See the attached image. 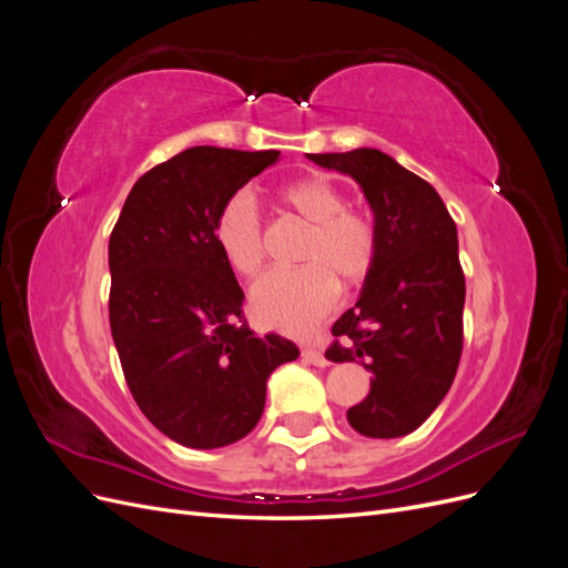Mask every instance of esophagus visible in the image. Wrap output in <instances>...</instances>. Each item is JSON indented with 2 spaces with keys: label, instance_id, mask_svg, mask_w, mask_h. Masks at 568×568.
<instances>
[{
  "label": "esophagus",
  "instance_id": "esophagus-1",
  "mask_svg": "<svg viewBox=\"0 0 568 568\" xmlns=\"http://www.w3.org/2000/svg\"><path fill=\"white\" fill-rule=\"evenodd\" d=\"M303 357H305L311 365H315V367H326V365H329V359L324 357V353H322V351H315V348H305V351H303Z\"/></svg>",
  "mask_w": 568,
  "mask_h": 568
}]
</instances>
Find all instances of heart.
<instances>
[{"label":"heart","instance_id":"obj_1","mask_svg":"<svg viewBox=\"0 0 568 568\" xmlns=\"http://www.w3.org/2000/svg\"><path fill=\"white\" fill-rule=\"evenodd\" d=\"M282 201L311 225L298 270H274L251 288L255 317L272 329L311 334L334 311L338 280L363 282L374 267L379 239L367 213L348 209L346 194L324 175L288 184ZM215 242L230 267L253 274L265 263V230L248 192L230 196L215 217Z\"/></svg>","mask_w":568,"mask_h":568}]
</instances>
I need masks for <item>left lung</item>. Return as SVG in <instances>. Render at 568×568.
Segmentation results:
<instances>
[{
	"label": "left lung",
	"mask_w": 568,
	"mask_h": 568,
	"mask_svg": "<svg viewBox=\"0 0 568 568\" xmlns=\"http://www.w3.org/2000/svg\"><path fill=\"white\" fill-rule=\"evenodd\" d=\"M305 156L359 184L379 239L359 298L334 322L326 351L332 363L372 372L348 424L367 438L412 434L450 390L462 355L467 286L455 220L432 184L379 149Z\"/></svg>",
	"instance_id": "left-lung-1"
}]
</instances>
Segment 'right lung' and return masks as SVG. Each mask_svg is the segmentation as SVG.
I'll return each instance as SVG.
<instances>
[{"label": "right lung", "mask_w": 568, "mask_h": 568, "mask_svg": "<svg viewBox=\"0 0 568 568\" xmlns=\"http://www.w3.org/2000/svg\"><path fill=\"white\" fill-rule=\"evenodd\" d=\"M280 151L192 146L134 182L109 242L111 334L132 398L161 434L194 450L248 436L270 374L294 343L257 336L215 242V217Z\"/></svg>", "instance_id": "add662e5"}]
</instances>
